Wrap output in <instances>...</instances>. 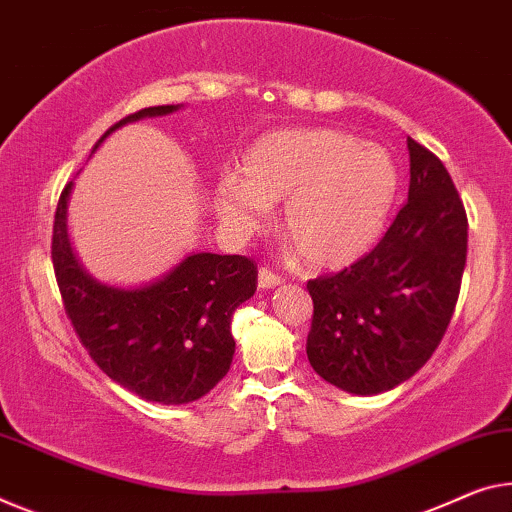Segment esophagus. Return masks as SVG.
<instances>
[{
    "label": "esophagus",
    "mask_w": 512,
    "mask_h": 512,
    "mask_svg": "<svg viewBox=\"0 0 512 512\" xmlns=\"http://www.w3.org/2000/svg\"><path fill=\"white\" fill-rule=\"evenodd\" d=\"M283 279L279 277V274H274L267 270V267H263V270H258V288H277L281 286Z\"/></svg>",
    "instance_id": "esophagus-1"
}]
</instances>
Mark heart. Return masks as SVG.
Returning <instances> with one entry per match:
<instances>
[{"label": "heart", "mask_w": 512, "mask_h": 512, "mask_svg": "<svg viewBox=\"0 0 512 512\" xmlns=\"http://www.w3.org/2000/svg\"><path fill=\"white\" fill-rule=\"evenodd\" d=\"M242 176H224L212 208L235 238H249L283 203L281 226L304 261L338 270L359 261L387 229L398 164L387 148L332 128L263 135L247 148Z\"/></svg>", "instance_id": "heart-1"}]
</instances>
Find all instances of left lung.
Masks as SVG:
<instances>
[{
    "label": "left lung",
    "mask_w": 512,
    "mask_h": 512,
    "mask_svg": "<svg viewBox=\"0 0 512 512\" xmlns=\"http://www.w3.org/2000/svg\"><path fill=\"white\" fill-rule=\"evenodd\" d=\"M410 192L371 254L306 283V357L355 396L391 391L432 357L451 322L467 263V215L439 157L407 139Z\"/></svg>",
    "instance_id": "left-lung-1"
}]
</instances>
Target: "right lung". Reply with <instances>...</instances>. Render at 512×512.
<instances>
[{"instance_id":"right-lung-1","label":"right lung","mask_w":512,"mask_h":512,"mask_svg":"<svg viewBox=\"0 0 512 512\" xmlns=\"http://www.w3.org/2000/svg\"><path fill=\"white\" fill-rule=\"evenodd\" d=\"M183 107L141 109L109 128L93 151L123 125L176 114ZM73 187L75 180H70L54 215L52 263L82 345L100 371L148 403L187 405L203 398L231 368V318L256 293L254 261L190 251L160 277L139 286L98 281L86 272L70 242Z\"/></svg>"}]
</instances>
